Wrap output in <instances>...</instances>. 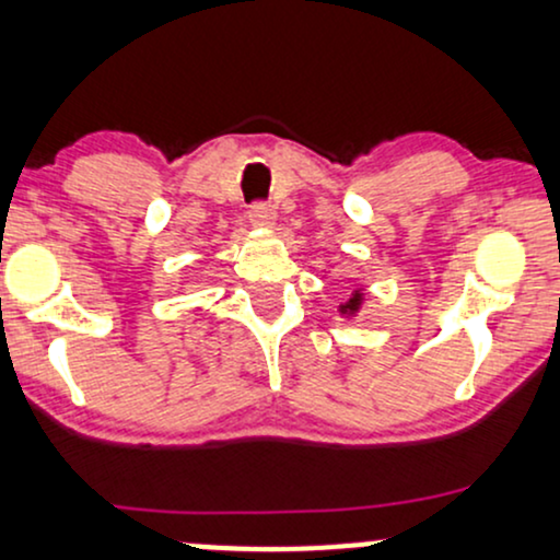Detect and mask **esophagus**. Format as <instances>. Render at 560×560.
Here are the masks:
<instances>
[{"label": "esophagus", "mask_w": 560, "mask_h": 560, "mask_svg": "<svg viewBox=\"0 0 560 560\" xmlns=\"http://www.w3.org/2000/svg\"><path fill=\"white\" fill-rule=\"evenodd\" d=\"M247 219H250L253 228H273L276 209L271 203H253L250 211H247Z\"/></svg>", "instance_id": "obj_1"}]
</instances>
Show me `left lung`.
I'll list each match as a JSON object with an SVG mask.
<instances>
[{"instance_id":"left-lung-1","label":"left lung","mask_w":560,"mask_h":560,"mask_svg":"<svg viewBox=\"0 0 560 560\" xmlns=\"http://www.w3.org/2000/svg\"><path fill=\"white\" fill-rule=\"evenodd\" d=\"M364 296H366L364 289H353L351 296H349V302L338 304V313H341V317H346V320H353V317L362 313Z\"/></svg>"}]
</instances>
